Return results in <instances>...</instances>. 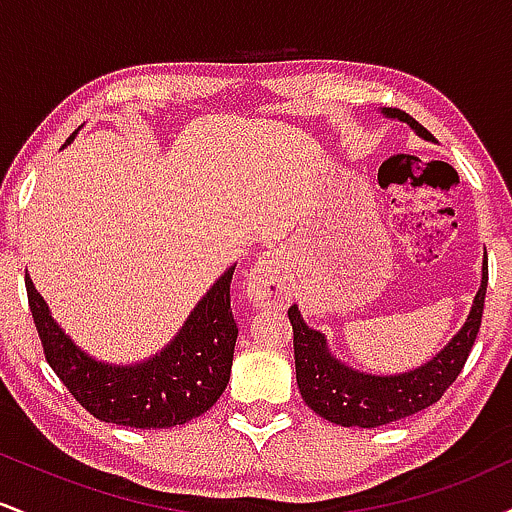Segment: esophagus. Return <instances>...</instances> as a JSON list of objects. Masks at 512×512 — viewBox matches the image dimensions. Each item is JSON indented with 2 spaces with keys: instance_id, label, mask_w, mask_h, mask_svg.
Wrapping results in <instances>:
<instances>
[{
  "instance_id": "1",
  "label": "esophagus",
  "mask_w": 512,
  "mask_h": 512,
  "mask_svg": "<svg viewBox=\"0 0 512 512\" xmlns=\"http://www.w3.org/2000/svg\"><path fill=\"white\" fill-rule=\"evenodd\" d=\"M286 255L281 250H267L252 267L248 296L255 305H281L289 298L291 281L286 272Z\"/></svg>"
}]
</instances>
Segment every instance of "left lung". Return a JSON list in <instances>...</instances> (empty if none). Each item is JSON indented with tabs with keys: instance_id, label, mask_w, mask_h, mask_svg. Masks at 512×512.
<instances>
[{
	"instance_id": "left-lung-1",
	"label": "left lung",
	"mask_w": 512,
	"mask_h": 512,
	"mask_svg": "<svg viewBox=\"0 0 512 512\" xmlns=\"http://www.w3.org/2000/svg\"><path fill=\"white\" fill-rule=\"evenodd\" d=\"M385 115L399 117L419 137L433 139V134L407 113L385 110ZM486 284H489V264L484 262L481 289L474 296L472 313L462 330L426 366L399 375H368L339 363L327 349L325 337L317 330H310L296 305H291L293 358H296V380L303 402L332 424L358 428L387 426L436 404L467 363L481 327Z\"/></svg>"
}]
</instances>
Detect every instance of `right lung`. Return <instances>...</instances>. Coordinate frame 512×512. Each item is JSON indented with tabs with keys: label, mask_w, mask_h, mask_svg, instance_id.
<instances>
[{
	"label": "right lung",
	"mask_w": 512,
	"mask_h": 512,
	"mask_svg": "<svg viewBox=\"0 0 512 512\" xmlns=\"http://www.w3.org/2000/svg\"><path fill=\"white\" fill-rule=\"evenodd\" d=\"M233 269L197 303L178 337L137 366L93 361L57 327L31 276H26V293L43 354L76 402L105 424L151 431L197 419L226 390L238 337L231 310Z\"/></svg>",
	"instance_id": "add662e5"
}]
</instances>
